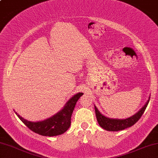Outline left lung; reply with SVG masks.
Masks as SVG:
<instances>
[{
    "label": "left lung",
    "mask_w": 158,
    "mask_h": 158,
    "mask_svg": "<svg viewBox=\"0 0 158 158\" xmlns=\"http://www.w3.org/2000/svg\"><path fill=\"white\" fill-rule=\"evenodd\" d=\"M149 99L150 96L149 97V99L146 102V103L144 104L138 113H136L132 116H130V118H127L125 119L110 118L106 117L103 114L101 113L98 108L94 105L95 112H96V118H97L98 124L104 130H106L107 131H112V132H116V131L123 130L127 128H129V127L134 125L140 118V117L142 116L144 111H145L148 104H149Z\"/></svg>",
    "instance_id": "8db88e82"
}]
</instances>
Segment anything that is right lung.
I'll return each instance as SVG.
<instances>
[{"label":"right lung","mask_w":158,"mask_h":158,"mask_svg":"<svg viewBox=\"0 0 158 158\" xmlns=\"http://www.w3.org/2000/svg\"><path fill=\"white\" fill-rule=\"evenodd\" d=\"M83 94V93H77L66 102L62 109L58 113L43 121L32 122L24 119L14 111L22 122L35 133L49 137L60 135L65 132L71 126V118L73 109L77 101Z\"/></svg>","instance_id":"right-lung-1"}]
</instances>
